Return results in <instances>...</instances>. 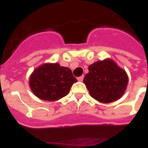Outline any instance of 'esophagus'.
<instances>
[{
  "label": "esophagus",
  "instance_id": "obj_1",
  "mask_svg": "<svg viewBox=\"0 0 148 148\" xmlns=\"http://www.w3.org/2000/svg\"><path fill=\"white\" fill-rule=\"evenodd\" d=\"M77 79H78L79 81H83V79H84V76H79V77H78V78H77Z\"/></svg>",
  "mask_w": 148,
  "mask_h": 148
}]
</instances>
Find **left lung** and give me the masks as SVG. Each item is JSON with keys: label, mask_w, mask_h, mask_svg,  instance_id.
Listing matches in <instances>:
<instances>
[{"label": "left lung", "mask_w": 148, "mask_h": 148, "mask_svg": "<svg viewBox=\"0 0 148 148\" xmlns=\"http://www.w3.org/2000/svg\"><path fill=\"white\" fill-rule=\"evenodd\" d=\"M84 83L93 99L103 103L120 99L126 91L128 76L114 60L109 58L89 65Z\"/></svg>", "instance_id": "8db88e82"}]
</instances>
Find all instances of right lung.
Listing matches in <instances>:
<instances>
[{
	"mask_svg": "<svg viewBox=\"0 0 148 148\" xmlns=\"http://www.w3.org/2000/svg\"><path fill=\"white\" fill-rule=\"evenodd\" d=\"M77 79L72 70L58 63H45L37 67L29 77V87L39 99L56 101L69 94Z\"/></svg>",
	"mask_w": 148,
	"mask_h": 148,
	"instance_id": "right-lung-1",
	"label": "right lung"
}]
</instances>
